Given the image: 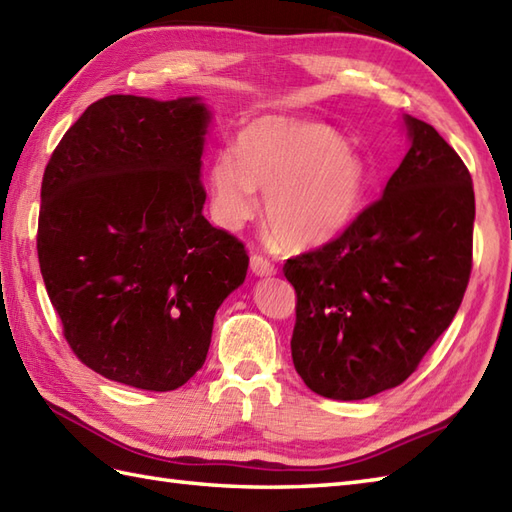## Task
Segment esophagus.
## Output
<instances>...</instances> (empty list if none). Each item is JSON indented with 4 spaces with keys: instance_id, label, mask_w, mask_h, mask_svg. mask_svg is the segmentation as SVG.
<instances>
[{
    "instance_id": "esophagus-1",
    "label": "esophagus",
    "mask_w": 512,
    "mask_h": 512,
    "mask_svg": "<svg viewBox=\"0 0 512 512\" xmlns=\"http://www.w3.org/2000/svg\"><path fill=\"white\" fill-rule=\"evenodd\" d=\"M251 270H253V275H257V277H272V275H277V266L272 264L270 259L261 257V255H253V257H251Z\"/></svg>"
}]
</instances>
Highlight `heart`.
I'll return each mask as SVG.
<instances>
[{"label":"heart","instance_id":"obj_1","mask_svg":"<svg viewBox=\"0 0 512 512\" xmlns=\"http://www.w3.org/2000/svg\"><path fill=\"white\" fill-rule=\"evenodd\" d=\"M362 154L336 128L318 120L264 115L237 135V152L222 148L209 165L211 211L218 224L240 229L259 209L288 248L334 240L358 213L366 192Z\"/></svg>","mask_w":512,"mask_h":512}]
</instances>
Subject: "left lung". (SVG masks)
Wrapping results in <instances>:
<instances>
[{
  "mask_svg": "<svg viewBox=\"0 0 512 512\" xmlns=\"http://www.w3.org/2000/svg\"><path fill=\"white\" fill-rule=\"evenodd\" d=\"M412 146L334 240L288 259L292 362L305 386L355 401L395 388L451 325L473 266L467 165L436 128L406 115Z\"/></svg>",
  "mask_w": 512,
  "mask_h": 512,
  "instance_id": "1",
  "label": "left lung"
}]
</instances>
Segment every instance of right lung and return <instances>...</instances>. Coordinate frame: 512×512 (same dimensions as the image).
Listing matches in <instances>:
<instances>
[{"label": "right lung", "instance_id": "obj_1", "mask_svg": "<svg viewBox=\"0 0 512 512\" xmlns=\"http://www.w3.org/2000/svg\"><path fill=\"white\" fill-rule=\"evenodd\" d=\"M209 111L198 98L106 95L52 152L37 251L76 358L141 390L183 386L205 364L213 316L248 253L202 216Z\"/></svg>", "mask_w": 512, "mask_h": 512}]
</instances>
